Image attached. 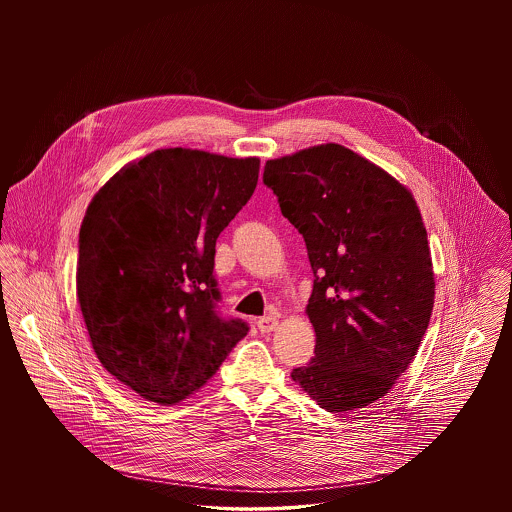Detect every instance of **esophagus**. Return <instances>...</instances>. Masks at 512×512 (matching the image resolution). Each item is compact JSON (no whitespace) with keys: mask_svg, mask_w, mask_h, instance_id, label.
Wrapping results in <instances>:
<instances>
[{"mask_svg":"<svg viewBox=\"0 0 512 512\" xmlns=\"http://www.w3.org/2000/svg\"><path fill=\"white\" fill-rule=\"evenodd\" d=\"M276 326H278V318L276 317H263L257 320V328H259L263 334H268V332L276 330Z\"/></svg>","mask_w":512,"mask_h":512,"instance_id":"1","label":"esophagus"}]
</instances>
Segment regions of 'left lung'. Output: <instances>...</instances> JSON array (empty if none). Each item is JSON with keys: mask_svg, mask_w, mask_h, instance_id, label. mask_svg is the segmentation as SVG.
<instances>
[{"mask_svg": "<svg viewBox=\"0 0 512 512\" xmlns=\"http://www.w3.org/2000/svg\"><path fill=\"white\" fill-rule=\"evenodd\" d=\"M263 182L303 236L315 274V357L293 368V382L328 413L363 409L390 393L430 324L436 282L418 205L340 144L270 159Z\"/></svg>", "mask_w": 512, "mask_h": 512, "instance_id": "1", "label": "left lung"}]
</instances>
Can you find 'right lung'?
Masks as SVG:
<instances>
[{"instance_id":"1","label":"right lung","mask_w":512,"mask_h":512,"mask_svg":"<svg viewBox=\"0 0 512 512\" xmlns=\"http://www.w3.org/2000/svg\"><path fill=\"white\" fill-rule=\"evenodd\" d=\"M259 163L157 149L124 165L88 205L80 311L99 363L147 401L190 397L249 330L220 317L213 268L217 238L255 192Z\"/></svg>"}]
</instances>
